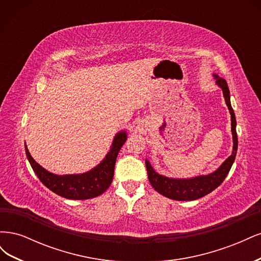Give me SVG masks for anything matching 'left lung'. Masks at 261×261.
Instances as JSON below:
<instances>
[{
  "mask_svg": "<svg viewBox=\"0 0 261 261\" xmlns=\"http://www.w3.org/2000/svg\"><path fill=\"white\" fill-rule=\"evenodd\" d=\"M213 77L216 78L217 85L222 89L225 103L231 114V126L233 135L232 154L221 164V167L217 171L210 173L208 175H200L192 178H172L161 175L159 173H156L151 167L150 162L146 160V168L150 184L152 185V187L158 193L168 197L170 199L180 201L195 200L208 195L212 191H215L218 186L222 184V181L226 177L227 173L230 172L232 164L235 160L236 151H238V134H236L235 114L230 101V90H228L225 80L219 77L217 74H213Z\"/></svg>",
  "mask_w": 261,
  "mask_h": 261,
  "instance_id": "obj_1",
  "label": "left lung"
}]
</instances>
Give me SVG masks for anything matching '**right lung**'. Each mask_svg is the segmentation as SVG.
Segmentation results:
<instances>
[{
    "instance_id": "add662e5",
    "label": "right lung",
    "mask_w": 261,
    "mask_h": 261,
    "mask_svg": "<svg viewBox=\"0 0 261 261\" xmlns=\"http://www.w3.org/2000/svg\"><path fill=\"white\" fill-rule=\"evenodd\" d=\"M126 139H127L126 132H118L113 139L111 149H110L105 159L96 168L83 173V174H53L34 160L26 145L25 149L31 168L44 186L59 196L64 197V198L84 200L94 198V197L103 194L111 185L116 158Z\"/></svg>"
}]
</instances>
